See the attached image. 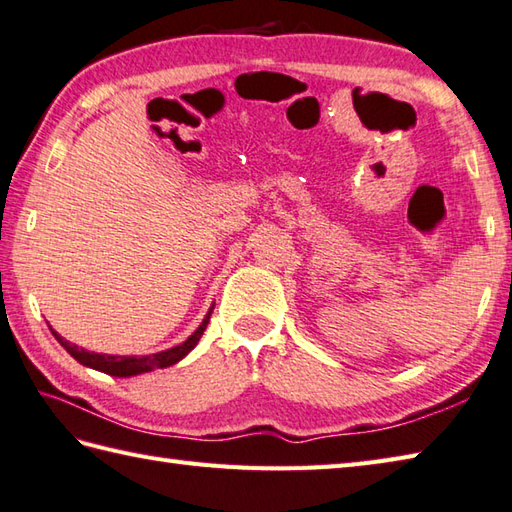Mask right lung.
<instances>
[{"label": "right lung", "instance_id": "right-lung-1", "mask_svg": "<svg viewBox=\"0 0 512 512\" xmlns=\"http://www.w3.org/2000/svg\"><path fill=\"white\" fill-rule=\"evenodd\" d=\"M212 311H214V305L210 307V311H207V316L203 318L201 325H198V329L185 342L176 344V347H172L168 351L150 353V356H108V353H95V351H88V349L79 347V344H72L70 340L61 338L57 331H52V336H55L61 347H64L79 364H83V367H90V369H97L101 373L114 375V378H130V375L148 373L152 369L172 367V364L183 360L187 353H190L196 347V342L201 340L207 322H210Z\"/></svg>", "mask_w": 512, "mask_h": 512}]
</instances>
